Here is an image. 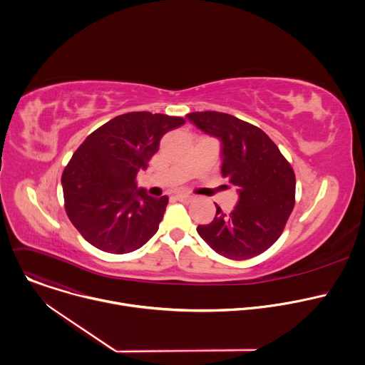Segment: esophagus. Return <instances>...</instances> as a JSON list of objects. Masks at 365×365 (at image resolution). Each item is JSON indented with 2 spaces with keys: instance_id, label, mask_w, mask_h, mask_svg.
Wrapping results in <instances>:
<instances>
[{
  "instance_id": "34e87169",
  "label": "esophagus",
  "mask_w": 365,
  "mask_h": 365,
  "mask_svg": "<svg viewBox=\"0 0 365 365\" xmlns=\"http://www.w3.org/2000/svg\"><path fill=\"white\" fill-rule=\"evenodd\" d=\"M176 199L180 200V202H190L192 196L187 195V193H176Z\"/></svg>"
}]
</instances>
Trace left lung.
I'll use <instances>...</instances> for the list:
<instances>
[{"label":"left lung","instance_id":"8db88e82","mask_svg":"<svg viewBox=\"0 0 365 365\" xmlns=\"http://www.w3.org/2000/svg\"><path fill=\"white\" fill-rule=\"evenodd\" d=\"M187 118L203 133L221 140L222 176L238 190L231 214L217 206L207 225L196 228L215 252L247 259L269 250L282 235L294 206L296 178L279 147L258 127L234 115L203 111Z\"/></svg>","mask_w":365,"mask_h":365}]
</instances>
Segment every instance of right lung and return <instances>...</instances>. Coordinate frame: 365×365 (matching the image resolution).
I'll return each mask as SVG.
<instances>
[{"label": "right lung", "instance_id": "1", "mask_svg": "<svg viewBox=\"0 0 365 365\" xmlns=\"http://www.w3.org/2000/svg\"><path fill=\"white\" fill-rule=\"evenodd\" d=\"M185 124L182 117L128 113L91 133L62 175L65 210L81 235L98 250L125 254L159 230L168 196L151 197L135 183L159 150L162 137Z\"/></svg>", "mask_w": 365, "mask_h": 365}]
</instances>
